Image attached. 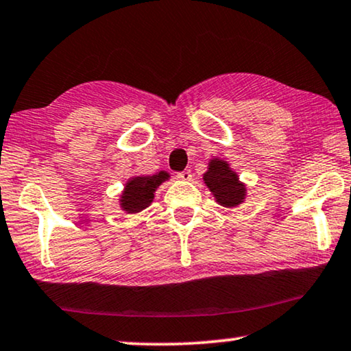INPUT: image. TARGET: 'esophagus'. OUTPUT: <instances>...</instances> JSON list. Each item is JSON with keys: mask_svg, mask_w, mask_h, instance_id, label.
I'll use <instances>...</instances> for the list:
<instances>
[{"mask_svg": "<svg viewBox=\"0 0 351 351\" xmlns=\"http://www.w3.org/2000/svg\"><path fill=\"white\" fill-rule=\"evenodd\" d=\"M176 178H178V180H181V181H191L192 173H191V170H184V171H180V173L176 175Z\"/></svg>", "mask_w": 351, "mask_h": 351, "instance_id": "obj_1", "label": "esophagus"}]
</instances>
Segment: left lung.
<instances>
[{"mask_svg":"<svg viewBox=\"0 0 351 351\" xmlns=\"http://www.w3.org/2000/svg\"><path fill=\"white\" fill-rule=\"evenodd\" d=\"M203 181L213 192L219 205L234 208L241 205L245 198V186L239 181L238 175L230 169L228 162L214 158L209 160L208 171L203 175Z\"/></svg>","mask_w":351,"mask_h":351,"instance_id":"8db88e82","label":"left lung"}]
</instances>
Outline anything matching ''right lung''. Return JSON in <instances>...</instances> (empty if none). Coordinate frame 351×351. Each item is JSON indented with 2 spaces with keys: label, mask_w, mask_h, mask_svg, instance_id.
Returning <instances> with one entry per match:
<instances>
[{
  "label": "right lung",
  "mask_w": 351,
  "mask_h": 351,
  "mask_svg": "<svg viewBox=\"0 0 351 351\" xmlns=\"http://www.w3.org/2000/svg\"><path fill=\"white\" fill-rule=\"evenodd\" d=\"M170 175L167 171L151 176H134L125 182L124 191L119 198V206L128 214H135L143 211L153 203L154 192L162 182L167 181Z\"/></svg>",
  "instance_id": "right-lung-1"
}]
</instances>
